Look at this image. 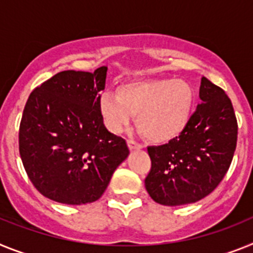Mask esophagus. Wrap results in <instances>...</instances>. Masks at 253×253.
<instances>
[{
	"instance_id": "obj_1",
	"label": "esophagus",
	"mask_w": 253,
	"mask_h": 253,
	"mask_svg": "<svg viewBox=\"0 0 253 253\" xmlns=\"http://www.w3.org/2000/svg\"><path fill=\"white\" fill-rule=\"evenodd\" d=\"M127 144H128V148L131 149V150H135V149H141L142 145L139 144L137 141H135V140L129 139L128 141H127Z\"/></svg>"
}]
</instances>
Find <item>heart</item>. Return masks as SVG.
I'll list each match as a JSON object with an SVG mask.
<instances>
[{
  "label": "heart",
  "mask_w": 253,
  "mask_h": 253,
  "mask_svg": "<svg viewBox=\"0 0 253 253\" xmlns=\"http://www.w3.org/2000/svg\"><path fill=\"white\" fill-rule=\"evenodd\" d=\"M193 93L184 80H144L118 87L117 95L104 93L99 111L112 132H122L137 116V126L146 139L166 142L186 127Z\"/></svg>",
  "instance_id": "obj_1"
}]
</instances>
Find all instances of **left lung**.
Returning a JSON list of instances; mask_svg holds the SVG:
<instances>
[{"mask_svg":"<svg viewBox=\"0 0 253 253\" xmlns=\"http://www.w3.org/2000/svg\"><path fill=\"white\" fill-rule=\"evenodd\" d=\"M200 99L181 135L148 148L151 168L145 187L155 203H196L218 187L229 169L238 133L232 102L206 78L201 79Z\"/></svg>","mask_w":253,"mask_h":253,"instance_id":"1","label":"left lung"}]
</instances>
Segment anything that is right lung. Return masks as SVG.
<instances>
[{"mask_svg":"<svg viewBox=\"0 0 253 253\" xmlns=\"http://www.w3.org/2000/svg\"><path fill=\"white\" fill-rule=\"evenodd\" d=\"M107 67L67 70L35 87L19 129V151L34 187L67 205L94 203L127 158L126 140L111 133L99 111Z\"/></svg>","mask_w":253,"mask_h":253,"instance_id":"add662e5","label":"right lung"}]
</instances>
